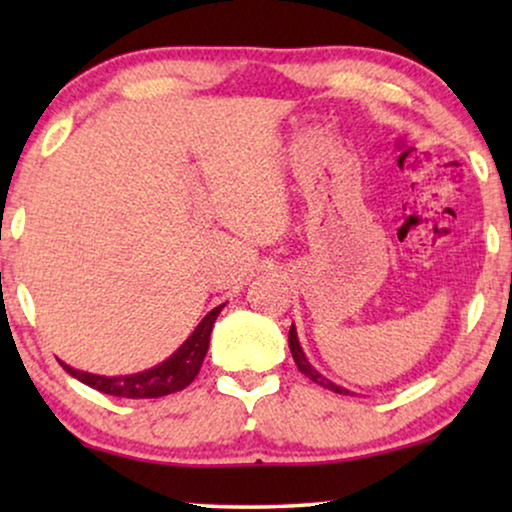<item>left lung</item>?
Returning <instances> with one entry per match:
<instances>
[{"mask_svg":"<svg viewBox=\"0 0 512 512\" xmlns=\"http://www.w3.org/2000/svg\"><path fill=\"white\" fill-rule=\"evenodd\" d=\"M289 347H291V354H293V361H296V366H298V370L303 375H307L310 377L312 382H317V384H321V387H326V389H331V391H335V394H349V391L345 389V387H338V384L335 382H331V380H326L324 375L319 373L317 368L312 366L310 361H307V356H305V352H303V347H300V342H298V333H296V326H291V331H289Z\"/></svg>","mask_w":512,"mask_h":512,"instance_id":"obj_1","label":"left lung"}]
</instances>
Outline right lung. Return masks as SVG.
I'll return each mask as SVG.
<instances>
[{
  "label": "right lung",
  "mask_w": 512,
  "mask_h": 512,
  "mask_svg": "<svg viewBox=\"0 0 512 512\" xmlns=\"http://www.w3.org/2000/svg\"><path fill=\"white\" fill-rule=\"evenodd\" d=\"M221 310L223 305L214 307V310L209 312L207 317L200 321L198 328L191 333V338H188L184 345L170 356V359H165L163 363H158V366L144 370V373L104 377V375H93V373H83V370L69 368L65 363H62V368H65L72 377H76L79 382L88 384V387H93L109 396L160 398V396L174 394V391L186 389L188 384L195 380V375L200 373V366L202 361H205V354L209 349V335H212V326Z\"/></svg>",
  "instance_id": "add662e5"
}]
</instances>
